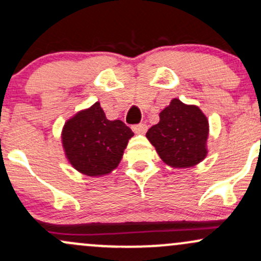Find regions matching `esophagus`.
Here are the masks:
<instances>
[{
    "instance_id": "34e87169",
    "label": "esophagus",
    "mask_w": 261,
    "mask_h": 261,
    "mask_svg": "<svg viewBox=\"0 0 261 261\" xmlns=\"http://www.w3.org/2000/svg\"><path fill=\"white\" fill-rule=\"evenodd\" d=\"M133 130H134V133H136V134H145L146 130H147V125H145V124L134 125Z\"/></svg>"
}]
</instances>
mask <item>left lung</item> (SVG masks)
<instances>
[{"mask_svg": "<svg viewBox=\"0 0 261 261\" xmlns=\"http://www.w3.org/2000/svg\"><path fill=\"white\" fill-rule=\"evenodd\" d=\"M146 137L164 163L173 168H190L207 154L208 121L199 107L174 98Z\"/></svg>", "mask_w": 261, "mask_h": 261, "instance_id": "obj_1", "label": "left lung"}]
</instances>
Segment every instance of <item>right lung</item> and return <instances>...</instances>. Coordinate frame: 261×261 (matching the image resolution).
<instances>
[{"mask_svg": "<svg viewBox=\"0 0 261 261\" xmlns=\"http://www.w3.org/2000/svg\"><path fill=\"white\" fill-rule=\"evenodd\" d=\"M131 128L121 120H108L97 101L65 122L61 140L68 162L88 176L109 174L120 163Z\"/></svg>", "mask_w": 261, "mask_h": 261, "instance_id": "right-lung-1", "label": "right lung"}]
</instances>
